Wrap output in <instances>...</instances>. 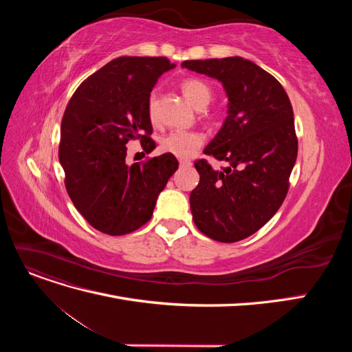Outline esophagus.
<instances>
[{
	"label": "esophagus",
	"mask_w": 352,
	"mask_h": 352,
	"mask_svg": "<svg viewBox=\"0 0 352 352\" xmlns=\"http://www.w3.org/2000/svg\"><path fill=\"white\" fill-rule=\"evenodd\" d=\"M179 164H180V167H190V166H192V163H190L189 160H180Z\"/></svg>",
	"instance_id": "34e87169"
}]
</instances>
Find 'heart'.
<instances>
[{"mask_svg": "<svg viewBox=\"0 0 352 352\" xmlns=\"http://www.w3.org/2000/svg\"><path fill=\"white\" fill-rule=\"evenodd\" d=\"M185 98L194 105L197 110L206 109L212 98V91L206 82L199 79H186L180 85ZM146 116L151 123L158 122V98L157 92L153 91L146 100ZM204 144V136L198 132H180L175 131L167 133L160 146L164 153H170L179 158L192 157L201 145Z\"/></svg>", "mask_w": 352, "mask_h": 352, "instance_id": "heart-1", "label": "heart"}]
</instances>
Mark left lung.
<instances>
[{"label":"left lung","instance_id":"1","mask_svg":"<svg viewBox=\"0 0 352 352\" xmlns=\"http://www.w3.org/2000/svg\"><path fill=\"white\" fill-rule=\"evenodd\" d=\"M182 67L217 79L229 101L221 129L204 150L228 166L195 162L192 219L208 238L238 242L276 214L289 189L298 154L292 105L270 73L242 57L186 60Z\"/></svg>","mask_w":352,"mask_h":352}]
</instances>
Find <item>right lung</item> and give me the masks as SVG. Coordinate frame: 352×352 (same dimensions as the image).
I'll return each mask as SVG.
<instances>
[{
  "mask_svg": "<svg viewBox=\"0 0 352 352\" xmlns=\"http://www.w3.org/2000/svg\"><path fill=\"white\" fill-rule=\"evenodd\" d=\"M175 67L166 57L116 58L80 83L63 116L58 160L67 194L89 225L107 235L144 226L179 167L170 153L126 163L129 141L155 148L146 100L158 78Z\"/></svg>",
  "mask_w": 352,
  "mask_h": 352,
  "instance_id": "right-lung-1",
  "label": "right lung"
}]
</instances>
